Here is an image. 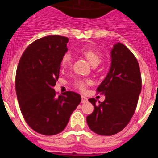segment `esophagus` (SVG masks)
Instances as JSON below:
<instances>
[{
    "label": "esophagus",
    "instance_id": "1",
    "mask_svg": "<svg viewBox=\"0 0 158 158\" xmlns=\"http://www.w3.org/2000/svg\"><path fill=\"white\" fill-rule=\"evenodd\" d=\"M88 102L87 98H86L85 96H82V100H81V102L82 103H86V102Z\"/></svg>",
    "mask_w": 158,
    "mask_h": 158
}]
</instances>
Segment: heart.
<instances>
[{"label":"heart","instance_id":"1","mask_svg":"<svg viewBox=\"0 0 158 158\" xmlns=\"http://www.w3.org/2000/svg\"><path fill=\"white\" fill-rule=\"evenodd\" d=\"M80 52L82 53L85 57L87 59L88 61L90 63V64L93 66L94 64H98L101 62L102 60V56L99 54L98 52H95L93 49L88 47H83L80 49ZM61 64L62 69H66L69 65L71 64V56L69 54H65L63 56L61 60ZM89 81H84L82 79H78L75 82L76 87L79 89L80 90H84L86 89V86L87 83H89Z\"/></svg>","mask_w":158,"mask_h":158}]
</instances>
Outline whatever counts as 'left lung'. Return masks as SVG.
I'll return each mask as SVG.
<instances>
[{
  "label": "left lung",
  "mask_w": 158,
  "mask_h": 158,
  "mask_svg": "<svg viewBox=\"0 0 158 158\" xmlns=\"http://www.w3.org/2000/svg\"><path fill=\"white\" fill-rule=\"evenodd\" d=\"M110 56L107 76L97 89L106 98L98 105L94 98H89L94 109L86 117L90 130L100 135L117 134L128 124L141 93L140 69L133 53L124 45L116 42Z\"/></svg>",
  "instance_id": "obj_1"
}]
</instances>
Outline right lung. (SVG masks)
I'll return each instance as SVG.
<instances>
[{"label":"right lung","instance_id":"right-lung-1","mask_svg":"<svg viewBox=\"0 0 158 158\" xmlns=\"http://www.w3.org/2000/svg\"><path fill=\"white\" fill-rule=\"evenodd\" d=\"M69 38L46 36L28 45L17 67L15 90L24 120L44 135L59 134L66 127L81 96L67 91L56 97L53 87L59 78Z\"/></svg>","mask_w":158,"mask_h":158}]
</instances>
